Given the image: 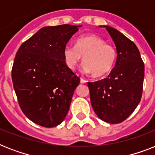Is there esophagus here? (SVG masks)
Instances as JSON below:
<instances>
[{
    "label": "esophagus",
    "instance_id": "esophagus-1",
    "mask_svg": "<svg viewBox=\"0 0 155 155\" xmlns=\"http://www.w3.org/2000/svg\"><path fill=\"white\" fill-rule=\"evenodd\" d=\"M80 82L82 83V84H85V83L87 82V80H84V78H81V79H80Z\"/></svg>",
    "mask_w": 155,
    "mask_h": 155
}]
</instances>
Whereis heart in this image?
<instances>
[{"instance_id": "obj_1", "label": "heart", "mask_w": 155, "mask_h": 155, "mask_svg": "<svg viewBox=\"0 0 155 155\" xmlns=\"http://www.w3.org/2000/svg\"><path fill=\"white\" fill-rule=\"evenodd\" d=\"M68 68L74 70L83 57V71L92 73L94 77L108 75L115 66L117 51L114 45L95 35L78 38L75 46L68 45L63 51Z\"/></svg>"}]
</instances>
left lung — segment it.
<instances>
[{
  "label": "left lung",
  "mask_w": 155,
  "mask_h": 155,
  "mask_svg": "<svg viewBox=\"0 0 155 155\" xmlns=\"http://www.w3.org/2000/svg\"><path fill=\"white\" fill-rule=\"evenodd\" d=\"M105 27L115 43L117 58L105 79L87 82L92 108L98 117L110 124L124 121L138 105L142 95L144 63L134 42L116 29Z\"/></svg>",
  "instance_id": "left-lung-1"
}]
</instances>
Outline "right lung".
<instances>
[{
  "mask_svg": "<svg viewBox=\"0 0 155 155\" xmlns=\"http://www.w3.org/2000/svg\"><path fill=\"white\" fill-rule=\"evenodd\" d=\"M80 26L42 28L16 54L12 80L18 104L23 113L41 126L51 128L63 122L80 84L66 64L63 51Z\"/></svg>",
  "mask_w": 155,
  "mask_h": 155,
  "instance_id": "add662e5",
  "label": "right lung"
}]
</instances>
